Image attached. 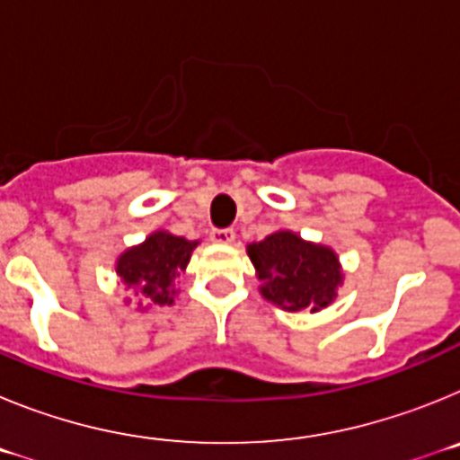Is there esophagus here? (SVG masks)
Here are the masks:
<instances>
[{
    "mask_svg": "<svg viewBox=\"0 0 460 460\" xmlns=\"http://www.w3.org/2000/svg\"><path fill=\"white\" fill-rule=\"evenodd\" d=\"M209 239L214 243H233L234 242V230H211Z\"/></svg>",
    "mask_w": 460,
    "mask_h": 460,
    "instance_id": "obj_1",
    "label": "esophagus"
}]
</instances>
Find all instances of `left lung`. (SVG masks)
<instances>
[{
    "mask_svg": "<svg viewBox=\"0 0 460 460\" xmlns=\"http://www.w3.org/2000/svg\"><path fill=\"white\" fill-rule=\"evenodd\" d=\"M260 295L283 311L318 313L336 302L343 265L332 246L308 242L292 230H276L246 246Z\"/></svg>",
    "mask_w": 460,
    "mask_h": 460,
    "instance_id": "left-lung-1",
    "label": "left lung"
}]
</instances>
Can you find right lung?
<instances>
[{
  "label": "right lung",
  "instance_id": "obj_1",
  "mask_svg": "<svg viewBox=\"0 0 460 460\" xmlns=\"http://www.w3.org/2000/svg\"><path fill=\"white\" fill-rule=\"evenodd\" d=\"M198 243V239L154 230L145 242L128 246L117 255L115 271L121 286L136 292V311L172 306L174 296L180 295V288L174 283L189 267ZM126 304H131V299H126Z\"/></svg>",
  "mask_w": 460,
  "mask_h": 460
}]
</instances>
